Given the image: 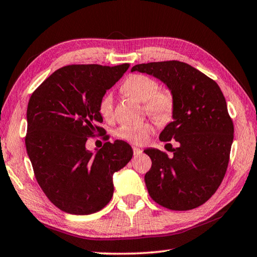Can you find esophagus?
<instances>
[{
    "label": "esophagus",
    "mask_w": 257,
    "mask_h": 257,
    "mask_svg": "<svg viewBox=\"0 0 257 257\" xmlns=\"http://www.w3.org/2000/svg\"><path fill=\"white\" fill-rule=\"evenodd\" d=\"M133 151H134V155L137 156V155H141L143 153V151L141 149H138L136 146H133Z\"/></svg>",
    "instance_id": "1"
}]
</instances>
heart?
I'll return each mask as SVG.
<instances>
[{
    "mask_svg": "<svg viewBox=\"0 0 257 257\" xmlns=\"http://www.w3.org/2000/svg\"><path fill=\"white\" fill-rule=\"evenodd\" d=\"M160 85L153 78L145 75L130 76L122 85V92L128 96L144 103V110L156 122L164 123L173 113V97L167 90H159ZM99 113L104 119L113 114V97L107 93L99 102ZM152 132L149 122L122 124L116 130V136L134 144H143Z\"/></svg>",
    "mask_w": 257,
    "mask_h": 257,
    "instance_id": "obj_1",
    "label": "heart"
}]
</instances>
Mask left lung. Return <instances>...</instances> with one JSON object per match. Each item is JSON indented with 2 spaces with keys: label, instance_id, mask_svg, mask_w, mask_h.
I'll return each mask as SVG.
<instances>
[{
  "label": "left lung",
  "instance_id": "obj_1",
  "mask_svg": "<svg viewBox=\"0 0 257 257\" xmlns=\"http://www.w3.org/2000/svg\"><path fill=\"white\" fill-rule=\"evenodd\" d=\"M133 71L163 81L173 97V121L160 134L161 142H177L167 153L147 149L152 160L145 175L150 196L161 206L188 211L205 203L222 182L233 141V123L216 82L180 61L136 64Z\"/></svg>",
  "mask_w": 257,
  "mask_h": 257
}]
</instances>
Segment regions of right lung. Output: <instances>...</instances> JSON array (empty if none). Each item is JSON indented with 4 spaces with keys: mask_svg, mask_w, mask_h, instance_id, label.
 <instances>
[{
    "mask_svg": "<svg viewBox=\"0 0 257 257\" xmlns=\"http://www.w3.org/2000/svg\"><path fill=\"white\" fill-rule=\"evenodd\" d=\"M128 68V63L62 67L29 98L27 154L38 185L61 211L86 215L102 210L112 198L113 173L133 158L132 146L123 141L106 142L96 154L85 146L88 137L105 132L98 125L99 102Z\"/></svg>",
    "mask_w": 257,
    "mask_h": 257,
    "instance_id": "right-lung-1",
    "label": "right lung"
}]
</instances>
